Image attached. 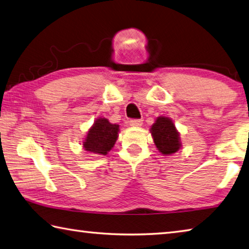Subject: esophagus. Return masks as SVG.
I'll return each instance as SVG.
<instances>
[{
    "mask_svg": "<svg viewBox=\"0 0 249 249\" xmlns=\"http://www.w3.org/2000/svg\"><path fill=\"white\" fill-rule=\"evenodd\" d=\"M129 124L132 126H142V120H139V119H133L129 121Z\"/></svg>",
    "mask_w": 249,
    "mask_h": 249,
    "instance_id": "34e87169",
    "label": "esophagus"
}]
</instances>
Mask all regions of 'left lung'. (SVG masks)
<instances>
[{"mask_svg":"<svg viewBox=\"0 0 249 249\" xmlns=\"http://www.w3.org/2000/svg\"><path fill=\"white\" fill-rule=\"evenodd\" d=\"M151 135L156 146L162 155H172L180 147L179 134L168 117H158L156 123L151 126Z\"/></svg>","mask_w":249,"mask_h":249,"instance_id":"1","label":"left lung"}]
</instances>
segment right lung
<instances>
[{
  "label": "right lung",
  "instance_id": "1",
  "mask_svg": "<svg viewBox=\"0 0 249 249\" xmlns=\"http://www.w3.org/2000/svg\"><path fill=\"white\" fill-rule=\"evenodd\" d=\"M119 125L111 124L107 119H98L84 142L86 150L94 155L106 156L110 151L117 139Z\"/></svg>",
  "mask_w": 249,
  "mask_h": 249
}]
</instances>
